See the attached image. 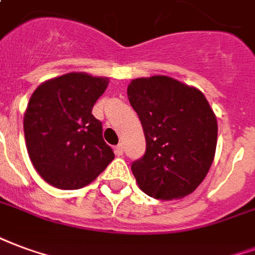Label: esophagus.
<instances>
[{
    "label": "esophagus",
    "instance_id": "obj_1",
    "mask_svg": "<svg viewBox=\"0 0 255 255\" xmlns=\"http://www.w3.org/2000/svg\"><path fill=\"white\" fill-rule=\"evenodd\" d=\"M115 154H116L118 156L123 155V144H122V143H119L118 146L115 147Z\"/></svg>",
    "mask_w": 255,
    "mask_h": 255
}]
</instances>
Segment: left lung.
<instances>
[{
  "label": "left lung",
  "mask_w": 255,
  "mask_h": 255,
  "mask_svg": "<svg viewBox=\"0 0 255 255\" xmlns=\"http://www.w3.org/2000/svg\"><path fill=\"white\" fill-rule=\"evenodd\" d=\"M127 94L146 136V152L131 165L137 185L154 199L185 197L214 161V111L200 90L165 75L131 81Z\"/></svg>",
  "instance_id": "1"
}]
</instances>
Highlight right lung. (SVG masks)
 Instances as JSON below:
<instances>
[{"instance_id":"add662e5","label":"right lung","mask_w":255,"mask_h":255,"mask_svg":"<svg viewBox=\"0 0 255 255\" xmlns=\"http://www.w3.org/2000/svg\"><path fill=\"white\" fill-rule=\"evenodd\" d=\"M108 78L69 73L41 84L24 115V135L41 178L59 189L90 184L113 161L103 137V123L92 109Z\"/></svg>"}]
</instances>
